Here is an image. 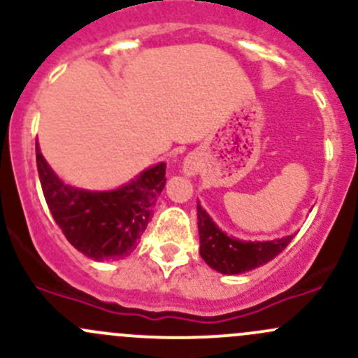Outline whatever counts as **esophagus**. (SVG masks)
Instances as JSON below:
<instances>
[{"instance_id":"1","label":"esophagus","mask_w":358,"mask_h":358,"mask_svg":"<svg viewBox=\"0 0 358 358\" xmlns=\"http://www.w3.org/2000/svg\"><path fill=\"white\" fill-rule=\"evenodd\" d=\"M199 171V159L196 156H187L185 161H183V173L189 176L196 175Z\"/></svg>"}]
</instances>
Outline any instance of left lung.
<instances>
[{"label":"left lung","mask_w":358,"mask_h":358,"mask_svg":"<svg viewBox=\"0 0 358 358\" xmlns=\"http://www.w3.org/2000/svg\"><path fill=\"white\" fill-rule=\"evenodd\" d=\"M197 227H199V252L202 259L216 272L227 275L244 273L256 266L265 265L279 252H282L292 239V236L275 241H263V243L234 239L216 227L201 204H197Z\"/></svg>","instance_id":"left-lung-1"}]
</instances>
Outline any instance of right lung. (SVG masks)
Instances as JSON below:
<instances>
[{
	"label": "right lung",
	"instance_id": "add662e5",
	"mask_svg": "<svg viewBox=\"0 0 358 358\" xmlns=\"http://www.w3.org/2000/svg\"><path fill=\"white\" fill-rule=\"evenodd\" d=\"M36 164L46 204L57 225L72 246L96 262L121 259L133 252L166 185L164 162L109 192L66 185L45 161L38 143Z\"/></svg>",
	"mask_w": 358,
	"mask_h": 358
}]
</instances>
